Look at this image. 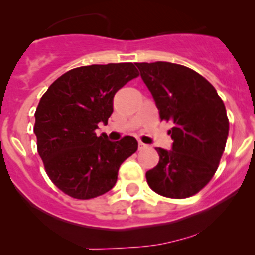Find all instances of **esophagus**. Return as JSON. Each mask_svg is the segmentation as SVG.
<instances>
[{
  "mask_svg": "<svg viewBox=\"0 0 255 255\" xmlns=\"http://www.w3.org/2000/svg\"><path fill=\"white\" fill-rule=\"evenodd\" d=\"M146 147H147V145H145L144 142L139 141V150H144V148H146Z\"/></svg>",
  "mask_w": 255,
  "mask_h": 255,
  "instance_id": "34e87169",
  "label": "esophagus"
}]
</instances>
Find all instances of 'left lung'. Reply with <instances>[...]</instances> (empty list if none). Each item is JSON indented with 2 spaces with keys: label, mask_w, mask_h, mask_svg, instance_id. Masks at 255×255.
Here are the masks:
<instances>
[{
  "label": "left lung",
  "mask_w": 255,
  "mask_h": 255,
  "mask_svg": "<svg viewBox=\"0 0 255 255\" xmlns=\"http://www.w3.org/2000/svg\"><path fill=\"white\" fill-rule=\"evenodd\" d=\"M159 110L171 121L172 150L157 147L159 162L146 172L157 194L184 199L211 181L227 144L229 120L224 103L209 81L188 67L170 62L136 63Z\"/></svg>",
  "instance_id": "8db88e82"
}]
</instances>
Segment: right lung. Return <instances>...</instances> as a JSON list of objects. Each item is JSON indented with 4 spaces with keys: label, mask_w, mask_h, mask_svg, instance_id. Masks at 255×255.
<instances>
[{
    "label": "right lung",
    "mask_w": 255,
    "mask_h": 255,
    "mask_svg": "<svg viewBox=\"0 0 255 255\" xmlns=\"http://www.w3.org/2000/svg\"><path fill=\"white\" fill-rule=\"evenodd\" d=\"M137 77L130 62L83 66L61 75L42 96L34 113L37 150L64 194L87 200L109 192L120 165L136 152L133 136L111 142L96 129L108 124L115 93Z\"/></svg>",
    "instance_id": "obj_1"
}]
</instances>
